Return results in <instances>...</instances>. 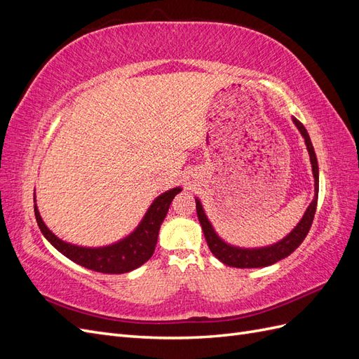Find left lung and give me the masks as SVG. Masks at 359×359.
<instances>
[{"label": "left lung", "mask_w": 359, "mask_h": 359, "mask_svg": "<svg viewBox=\"0 0 359 359\" xmlns=\"http://www.w3.org/2000/svg\"><path fill=\"white\" fill-rule=\"evenodd\" d=\"M293 123L298 127L301 132L304 140H306V145L310 154V161H311V168H313V177H314V199L309 205V208L306 214L302 215L301 222L295 226L286 238L278 241L274 245H268L262 248H240V247H233L226 244L222 238L215 233L214 227L211 223L206 219V215L203 212V208L201 205V201L196 199V212H198V219L201 222L202 231L205 235L206 244H208L211 253L223 262L227 266H233V268H262V266H269L278 260L287 257L290 253L295 252V250L301 245V243L306 240V236L310 231L314 214H316V206H318V196H319V168H318V158L316 153H314L313 144L310 140V136L307 133L306 127H304L297 118H292Z\"/></svg>", "instance_id": "8db88e82"}]
</instances>
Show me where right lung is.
<instances>
[{
	"instance_id": "right-lung-1",
	"label": "right lung",
	"mask_w": 359,
	"mask_h": 359,
	"mask_svg": "<svg viewBox=\"0 0 359 359\" xmlns=\"http://www.w3.org/2000/svg\"><path fill=\"white\" fill-rule=\"evenodd\" d=\"M180 191L181 187H177L160 194V196L151 203L142 222H140V224L136 227V231L133 233H130L121 241L106 247H79L62 241L58 236L53 235L48 229V226L43 223L36 203L34 214L40 231L45 235L46 240L55 247L60 253L73 260V262L88 269L97 271V273L124 274L128 273V271L139 268L140 265H144L147 260L153 256L157 244L160 224L165 220L173 198H175Z\"/></svg>"
}]
</instances>
